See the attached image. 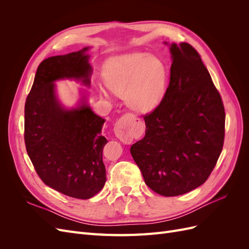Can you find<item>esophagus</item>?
I'll return each instance as SVG.
<instances>
[{
    "label": "esophagus",
    "instance_id": "obj_1",
    "mask_svg": "<svg viewBox=\"0 0 249 249\" xmlns=\"http://www.w3.org/2000/svg\"><path fill=\"white\" fill-rule=\"evenodd\" d=\"M114 133L115 136L122 142L131 143L137 133L136 127H135V122H133L131 117L124 115L116 122Z\"/></svg>",
    "mask_w": 249,
    "mask_h": 249
}]
</instances>
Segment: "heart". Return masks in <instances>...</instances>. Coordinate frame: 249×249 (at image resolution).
Returning <instances> with one entry per match:
<instances>
[{
  "label": "heart",
  "mask_w": 249,
  "mask_h": 249,
  "mask_svg": "<svg viewBox=\"0 0 249 249\" xmlns=\"http://www.w3.org/2000/svg\"><path fill=\"white\" fill-rule=\"evenodd\" d=\"M103 79L111 91L124 96L129 108L138 113H149L163 100L167 72L159 58L148 53L134 52L107 60Z\"/></svg>",
  "instance_id": "obj_1"
}]
</instances>
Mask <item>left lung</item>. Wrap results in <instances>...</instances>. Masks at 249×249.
<instances>
[{
    "mask_svg": "<svg viewBox=\"0 0 249 249\" xmlns=\"http://www.w3.org/2000/svg\"><path fill=\"white\" fill-rule=\"evenodd\" d=\"M170 82L146 114L145 136L131 146L145 184L163 196L206 182L223 147L225 112L200 55L187 42L170 44Z\"/></svg>",
    "mask_w": 249,
    "mask_h": 249,
    "instance_id": "1",
    "label": "left lung"
}]
</instances>
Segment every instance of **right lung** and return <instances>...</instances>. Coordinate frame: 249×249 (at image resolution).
Returning a JSON list of instances; mask_svg holds the SVG:
<instances>
[{
    "label": "right lung",
    "instance_id": "right-lung-1",
    "mask_svg": "<svg viewBox=\"0 0 249 249\" xmlns=\"http://www.w3.org/2000/svg\"><path fill=\"white\" fill-rule=\"evenodd\" d=\"M88 48L44 59L37 69L25 104V144L37 175L47 186L67 196L88 199L106 183L101 134L105 119L82 99L78 108L59 103L54 82L81 80L90 85Z\"/></svg>",
    "mask_w": 249,
    "mask_h": 249
}]
</instances>
